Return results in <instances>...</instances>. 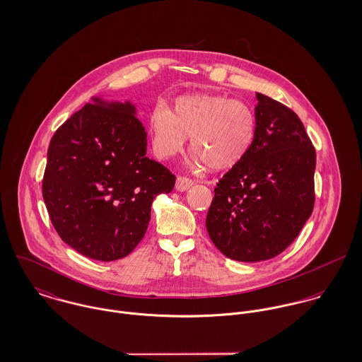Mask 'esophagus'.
<instances>
[{
  "label": "esophagus",
  "instance_id": "1",
  "mask_svg": "<svg viewBox=\"0 0 362 362\" xmlns=\"http://www.w3.org/2000/svg\"><path fill=\"white\" fill-rule=\"evenodd\" d=\"M192 185H194V181H192L191 178L182 177V175L177 177V181H175V189H177V191L184 192V191H187L188 188H191Z\"/></svg>",
  "mask_w": 362,
  "mask_h": 362
}]
</instances>
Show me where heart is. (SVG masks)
<instances>
[{
	"mask_svg": "<svg viewBox=\"0 0 362 362\" xmlns=\"http://www.w3.org/2000/svg\"><path fill=\"white\" fill-rule=\"evenodd\" d=\"M149 128L153 152L170 158L184 149L187 136L191 146L213 170L237 165L250 152L257 134L251 107L220 95L195 93L180 96L170 111L158 104L151 114Z\"/></svg>",
	"mask_w": 362,
	"mask_h": 362,
	"instance_id": "b5f03b06",
	"label": "heart"
}]
</instances>
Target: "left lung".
Masks as SVG:
<instances>
[{
	"instance_id": "obj_1",
	"label": "left lung",
	"mask_w": 362,
	"mask_h": 362,
	"mask_svg": "<svg viewBox=\"0 0 362 362\" xmlns=\"http://www.w3.org/2000/svg\"><path fill=\"white\" fill-rule=\"evenodd\" d=\"M257 99L255 141L218 181L206 216L216 248L240 262L281 254L315 204L316 153L304 124L284 104L262 93Z\"/></svg>"
}]
</instances>
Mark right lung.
I'll return each mask as SVG.
<instances>
[{
  "label": "right lung",
  "mask_w": 362,
  "mask_h": 362,
  "mask_svg": "<svg viewBox=\"0 0 362 362\" xmlns=\"http://www.w3.org/2000/svg\"><path fill=\"white\" fill-rule=\"evenodd\" d=\"M131 102L93 98L54 134L43 199L61 240L83 257L111 262L144 238L152 202L175 175L146 156V132Z\"/></svg>",
  "instance_id": "1"
}]
</instances>
